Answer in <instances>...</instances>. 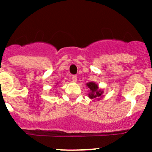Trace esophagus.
<instances>
[{
	"mask_svg": "<svg viewBox=\"0 0 152 152\" xmlns=\"http://www.w3.org/2000/svg\"><path fill=\"white\" fill-rule=\"evenodd\" d=\"M72 80L73 82H76L77 81V76L76 75H73L72 77Z\"/></svg>",
	"mask_w": 152,
	"mask_h": 152,
	"instance_id": "34e87169",
	"label": "esophagus"
}]
</instances>
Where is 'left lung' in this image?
<instances>
[{
	"label": "left lung",
	"instance_id": "1",
	"mask_svg": "<svg viewBox=\"0 0 152 152\" xmlns=\"http://www.w3.org/2000/svg\"><path fill=\"white\" fill-rule=\"evenodd\" d=\"M87 86L88 88L90 89V93L88 94V96H89L91 99H98L100 100V97L103 96V91L102 90L99 89V87H98L97 84L94 82H89L87 84Z\"/></svg>",
	"mask_w": 152,
	"mask_h": 152
}]
</instances>
